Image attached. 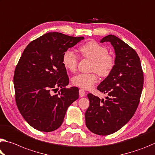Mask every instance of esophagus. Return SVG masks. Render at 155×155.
<instances>
[{"label":"esophagus","mask_w":155,"mask_h":155,"mask_svg":"<svg viewBox=\"0 0 155 155\" xmlns=\"http://www.w3.org/2000/svg\"><path fill=\"white\" fill-rule=\"evenodd\" d=\"M85 95V91L83 90V89H80L79 90V96L81 97H84V96Z\"/></svg>","instance_id":"esophagus-1"}]
</instances>
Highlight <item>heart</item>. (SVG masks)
Here are the masks:
<instances>
[{"label":"heart","mask_w":155,"mask_h":155,"mask_svg":"<svg viewBox=\"0 0 155 155\" xmlns=\"http://www.w3.org/2000/svg\"><path fill=\"white\" fill-rule=\"evenodd\" d=\"M79 51L83 56L93 61L92 70L96 71L101 77L108 76L115 65V58L108 54L106 47L97 41H91L80 47ZM62 63L64 68L74 72L78 65V56L72 50H67L62 56ZM98 81L94 72L79 73L72 78V83L83 89H90Z\"/></svg>","instance_id":"b5f03b06"}]
</instances>
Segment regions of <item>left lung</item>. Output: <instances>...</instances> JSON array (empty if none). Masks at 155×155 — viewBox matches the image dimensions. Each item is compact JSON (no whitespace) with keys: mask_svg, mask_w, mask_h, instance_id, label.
I'll use <instances>...</instances> for the list:
<instances>
[{"mask_svg":"<svg viewBox=\"0 0 155 155\" xmlns=\"http://www.w3.org/2000/svg\"><path fill=\"white\" fill-rule=\"evenodd\" d=\"M101 43L110 42L115 52V65L97 90L107 94L105 100L88 94L90 105L85 112V124L96 134H111L133 117L139 104L143 74L137 53L114 35L106 36Z\"/></svg>","mask_w":155,"mask_h":155,"instance_id":"8db88e82","label":"left lung"}]
</instances>
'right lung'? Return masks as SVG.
I'll use <instances>...</instances> for the list:
<instances>
[{
  "instance_id": "right-lung-1",
  "label": "right lung",
  "mask_w": 155,
  "mask_h": 155,
  "mask_svg": "<svg viewBox=\"0 0 155 155\" xmlns=\"http://www.w3.org/2000/svg\"><path fill=\"white\" fill-rule=\"evenodd\" d=\"M83 39V36L49 32L24 50L14 75L16 103L25 120L37 130L58 129L68 107L78 99L77 87H65L69 78L62 56ZM59 88L57 95L52 94Z\"/></svg>"
}]
</instances>
